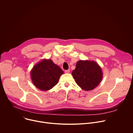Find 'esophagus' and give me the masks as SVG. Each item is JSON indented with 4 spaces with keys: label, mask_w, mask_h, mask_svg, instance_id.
<instances>
[{
    "label": "esophagus",
    "mask_w": 133,
    "mask_h": 133,
    "mask_svg": "<svg viewBox=\"0 0 133 133\" xmlns=\"http://www.w3.org/2000/svg\"><path fill=\"white\" fill-rule=\"evenodd\" d=\"M70 72V70L69 69H68V70H65V73H69Z\"/></svg>",
    "instance_id": "obj_1"
}]
</instances>
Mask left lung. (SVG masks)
Masks as SVG:
<instances>
[{"mask_svg":"<svg viewBox=\"0 0 133 133\" xmlns=\"http://www.w3.org/2000/svg\"><path fill=\"white\" fill-rule=\"evenodd\" d=\"M71 74L77 84L87 91L97 87L103 78L101 67L96 62L90 61H79Z\"/></svg>","mask_w":133,"mask_h":133,"instance_id":"8db88e82","label":"left lung"}]
</instances>
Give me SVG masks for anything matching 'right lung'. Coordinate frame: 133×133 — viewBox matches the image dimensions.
Masks as SVG:
<instances>
[{
  "label": "right lung",
  "instance_id": "obj_1",
  "mask_svg": "<svg viewBox=\"0 0 133 133\" xmlns=\"http://www.w3.org/2000/svg\"><path fill=\"white\" fill-rule=\"evenodd\" d=\"M64 71L51 59H44L36 64L30 72L33 84L40 90L47 91L58 83Z\"/></svg>",
  "mask_w": 133,
  "mask_h": 133
}]
</instances>
